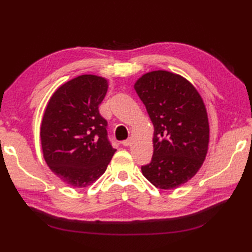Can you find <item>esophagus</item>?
I'll return each instance as SVG.
<instances>
[{
    "mask_svg": "<svg viewBox=\"0 0 252 252\" xmlns=\"http://www.w3.org/2000/svg\"><path fill=\"white\" fill-rule=\"evenodd\" d=\"M121 144H122L123 146H130L131 145V138H127V140L122 141Z\"/></svg>",
    "mask_w": 252,
    "mask_h": 252,
    "instance_id": "34e87169",
    "label": "esophagus"
}]
</instances>
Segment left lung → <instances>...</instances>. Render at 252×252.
I'll use <instances>...</instances> for the list:
<instances>
[{
    "instance_id": "obj_1",
    "label": "left lung",
    "mask_w": 252,
    "mask_h": 252,
    "mask_svg": "<svg viewBox=\"0 0 252 252\" xmlns=\"http://www.w3.org/2000/svg\"><path fill=\"white\" fill-rule=\"evenodd\" d=\"M134 89L154 125L153 158L142 173L158 189H176L197 173L206 158V106L194 85L165 70L145 73Z\"/></svg>"
}]
</instances>
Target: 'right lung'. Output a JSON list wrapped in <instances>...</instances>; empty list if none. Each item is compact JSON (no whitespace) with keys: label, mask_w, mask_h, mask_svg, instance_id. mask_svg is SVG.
Masks as SVG:
<instances>
[{"label":"right lung","mask_w":252,"mask_h":252,"mask_svg":"<svg viewBox=\"0 0 252 252\" xmlns=\"http://www.w3.org/2000/svg\"><path fill=\"white\" fill-rule=\"evenodd\" d=\"M107 89L106 79L82 74L61 85L46 106L40 132L43 157L70 186L93 184L116 153L98 110Z\"/></svg>","instance_id":"1"}]
</instances>
